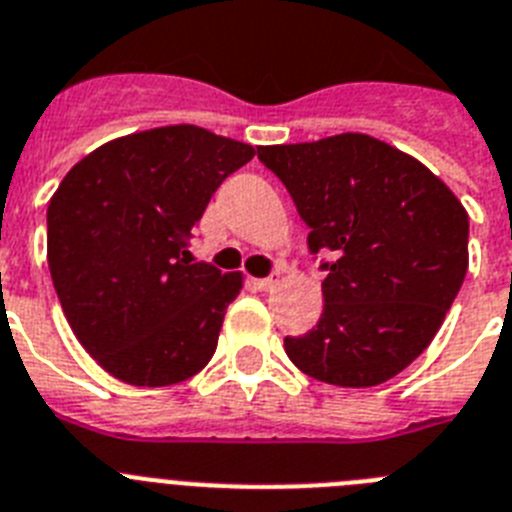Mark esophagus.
Segmentation results:
<instances>
[{
  "instance_id": "34e87169",
  "label": "esophagus",
  "mask_w": 512,
  "mask_h": 512,
  "mask_svg": "<svg viewBox=\"0 0 512 512\" xmlns=\"http://www.w3.org/2000/svg\"><path fill=\"white\" fill-rule=\"evenodd\" d=\"M278 278H281V273H273V275H268V278H260V281H255V283L260 291H270V288L278 283Z\"/></svg>"
}]
</instances>
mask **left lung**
I'll return each mask as SVG.
<instances>
[{
	"instance_id": "obj_1",
	"label": "left lung",
	"mask_w": 512,
	"mask_h": 512,
	"mask_svg": "<svg viewBox=\"0 0 512 512\" xmlns=\"http://www.w3.org/2000/svg\"><path fill=\"white\" fill-rule=\"evenodd\" d=\"M309 226L324 309L286 337L293 366L324 384L376 386L428 348L469 268V216L415 157L366 136L260 146Z\"/></svg>"
}]
</instances>
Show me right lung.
Here are the masks:
<instances>
[{
	"mask_svg": "<svg viewBox=\"0 0 512 512\" xmlns=\"http://www.w3.org/2000/svg\"><path fill=\"white\" fill-rule=\"evenodd\" d=\"M255 157L198 126L108 141L48 203V268L71 330L115 379L170 386L211 361L242 275L193 262L190 229Z\"/></svg>",
	"mask_w": 512,
	"mask_h": 512,
	"instance_id": "add662e5",
	"label": "right lung"
}]
</instances>
